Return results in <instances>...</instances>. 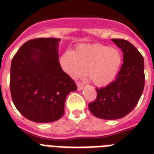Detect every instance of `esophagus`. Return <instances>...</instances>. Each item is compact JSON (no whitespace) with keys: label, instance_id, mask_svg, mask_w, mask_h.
Returning a JSON list of instances; mask_svg holds the SVG:
<instances>
[{"label":"esophagus","instance_id":"1","mask_svg":"<svg viewBox=\"0 0 154 154\" xmlns=\"http://www.w3.org/2000/svg\"><path fill=\"white\" fill-rule=\"evenodd\" d=\"M76 83H77V88H78V90L79 91H81L82 89V87H83V85L79 82H77Z\"/></svg>","mask_w":154,"mask_h":154}]
</instances>
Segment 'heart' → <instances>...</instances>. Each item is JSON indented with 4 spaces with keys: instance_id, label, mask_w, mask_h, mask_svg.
<instances>
[{
    "instance_id": "heart-1",
    "label": "heart",
    "mask_w": 154,
    "mask_h": 154,
    "mask_svg": "<svg viewBox=\"0 0 154 154\" xmlns=\"http://www.w3.org/2000/svg\"><path fill=\"white\" fill-rule=\"evenodd\" d=\"M121 54L118 49L99 44L82 45L75 52H66L60 58L64 72L73 79L87 75L98 86L111 83L121 64Z\"/></svg>"
}]
</instances>
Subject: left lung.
I'll return each mask as SVG.
<instances>
[{
  "mask_svg": "<svg viewBox=\"0 0 154 154\" xmlns=\"http://www.w3.org/2000/svg\"><path fill=\"white\" fill-rule=\"evenodd\" d=\"M112 40L123 51L124 63L115 81L96 89L97 97L89 103L93 115L103 120H117L130 113L138 104L145 86L143 55L128 41Z\"/></svg>",
  "mask_w": 154,
  "mask_h": 154,
  "instance_id": "left-lung-1",
  "label": "left lung"
}]
</instances>
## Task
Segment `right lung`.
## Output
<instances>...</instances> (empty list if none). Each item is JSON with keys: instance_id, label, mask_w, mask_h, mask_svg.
I'll return each instance as SVG.
<instances>
[{"instance_id": "right-lung-1", "label": "right lung", "mask_w": 154, "mask_h": 154, "mask_svg": "<svg viewBox=\"0 0 154 154\" xmlns=\"http://www.w3.org/2000/svg\"><path fill=\"white\" fill-rule=\"evenodd\" d=\"M60 39L38 38L25 42L11 63L10 91L14 105L27 120L49 123L64 113L70 92L75 82L59 62Z\"/></svg>"}]
</instances>
